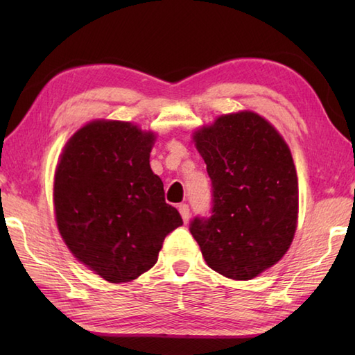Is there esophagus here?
<instances>
[{
  "label": "esophagus",
  "mask_w": 355,
  "mask_h": 355,
  "mask_svg": "<svg viewBox=\"0 0 355 355\" xmlns=\"http://www.w3.org/2000/svg\"><path fill=\"white\" fill-rule=\"evenodd\" d=\"M178 210H180V214H182V218H183V221H184V223H187V221H189V218H191V212H189V206H187V205H180V206H178Z\"/></svg>",
  "instance_id": "esophagus-1"
}]
</instances>
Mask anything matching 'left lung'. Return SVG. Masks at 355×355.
Returning <instances> with one entry per match:
<instances>
[{
  "label": "left lung",
  "mask_w": 355,
  "mask_h": 355,
  "mask_svg": "<svg viewBox=\"0 0 355 355\" xmlns=\"http://www.w3.org/2000/svg\"><path fill=\"white\" fill-rule=\"evenodd\" d=\"M212 180V215L195 216L191 233L207 266L247 281L275 266L297 225L299 189L290 148L252 111L218 117L193 132Z\"/></svg>",
  "instance_id": "1"
}]
</instances>
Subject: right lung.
<instances>
[{
	"mask_svg": "<svg viewBox=\"0 0 355 355\" xmlns=\"http://www.w3.org/2000/svg\"><path fill=\"white\" fill-rule=\"evenodd\" d=\"M155 134L119 120H94L67 141L53 201L70 252L105 281L130 282L158 259L166 235L183 224L149 166Z\"/></svg>",
	"mask_w": 355,
	"mask_h": 355,
	"instance_id": "obj_1",
	"label": "right lung"
}]
</instances>
